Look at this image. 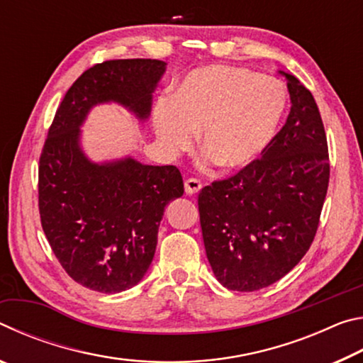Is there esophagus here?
<instances>
[{"label": "esophagus", "instance_id": "1", "mask_svg": "<svg viewBox=\"0 0 363 363\" xmlns=\"http://www.w3.org/2000/svg\"><path fill=\"white\" fill-rule=\"evenodd\" d=\"M184 187H186L187 195H195L201 190V182L199 179H194V177H190V179H187L186 184H184Z\"/></svg>", "mask_w": 363, "mask_h": 363}]
</instances>
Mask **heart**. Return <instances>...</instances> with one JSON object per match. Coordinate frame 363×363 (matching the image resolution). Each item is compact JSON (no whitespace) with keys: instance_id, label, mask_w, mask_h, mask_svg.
I'll return each mask as SVG.
<instances>
[{"instance_id":"heart-1","label":"heart","mask_w":363,"mask_h":363,"mask_svg":"<svg viewBox=\"0 0 363 363\" xmlns=\"http://www.w3.org/2000/svg\"><path fill=\"white\" fill-rule=\"evenodd\" d=\"M285 86L248 69L206 65L189 72L171 99L153 107L157 140L169 157L192 147L200 133L203 163L240 169L261 157L286 112Z\"/></svg>"}]
</instances>
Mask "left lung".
I'll list each match as a JSON object with an SVG mask.
<instances>
[{
	"instance_id": "obj_1",
	"label": "left lung",
	"mask_w": 363,
	"mask_h": 363,
	"mask_svg": "<svg viewBox=\"0 0 363 363\" xmlns=\"http://www.w3.org/2000/svg\"><path fill=\"white\" fill-rule=\"evenodd\" d=\"M285 126L240 173L201 189L200 225L214 277L233 291L275 284L314 240L327 195L330 164L320 112L291 73Z\"/></svg>"
}]
</instances>
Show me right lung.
Returning a JSON list of instances; mask_svg holds the SVG:
<instances>
[{
	"instance_id": "add662e5",
	"label": "right lung",
	"mask_w": 363,
	"mask_h": 363,
	"mask_svg": "<svg viewBox=\"0 0 363 363\" xmlns=\"http://www.w3.org/2000/svg\"><path fill=\"white\" fill-rule=\"evenodd\" d=\"M167 62L107 60L86 70L67 91L40 158L43 230L65 272L89 290L120 293L138 285L157 248L164 208L184 194L179 169L152 167L131 155L94 162L83 149L91 110L118 104L139 123Z\"/></svg>"
}]
</instances>
